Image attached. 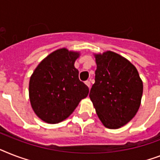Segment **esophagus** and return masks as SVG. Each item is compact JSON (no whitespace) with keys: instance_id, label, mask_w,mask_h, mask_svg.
Segmentation results:
<instances>
[{"instance_id":"esophagus-1","label":"esophagus","mask_w":160,"mask_h":160,"mask_svg":"<svg viewBox=\"0 0 160 160\" xmlns=\"http://www.w3.org/2000/svg\"><path fill=\"white\" fill-rule=\"evenodd\" d=\"M85 84H86L87 86L89 87V88H90V85H91V83H90V81H89V80H86V81H85Z\"/></svg>"}]
</instances>
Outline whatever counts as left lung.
<instances>
[{
    "label": "left lung",
    "mask_w": 160,
    "mask_h": 160,
    "mask_svg": "<svg viewBox=\"0 0 160 160\" xmlns=\"http://www.w3.org/2000/svg\"><path fill=\"white\" fill-rule=\"evenodd\" d=\"M95 83L89 98L102 124L118 129L138 111L143 83L137 70L126 58L112 52L95 55Z\"/></svg>",
    "instance_id": "obj_1"
}]
</instances>
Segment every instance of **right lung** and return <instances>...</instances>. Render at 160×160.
Listing matches in <instances>:
<instances>
[{
  "label": "right lung",
  "mask_w": 160,
  "mask_h": 160,
  "mask_svg": "<svg viewBox=\"0 0 160 160\" xmlns=\"http://www.w3.org/2000/svg\"><path fill=\"white\" fill-rule=\"evenodd\" d=\"M80 54L62 48L43 59L29 80V99L38 117L48 123H58L68 118L89 88L79 80L74 64Z\"/></svg>",
  "instance_id": "1"
}]
</instances>
